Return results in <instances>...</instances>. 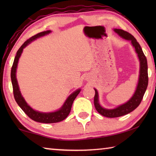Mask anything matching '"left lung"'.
<instances>
[{
	"label": "left lung",
	"mask_w": 156,
	"mask_h": 156,
	"mask_svg": "<svg viewBox=\"0 0 156 156\" xmlns=\"http://www.w3.org/2000/svg\"><path fill=\"white\" fill-rule=\"evenodd\" d=\"M114 31L123 38L131 41L132 44L135 47L136 51L138 54V56L139 58L140 62V70L138 84L135 94H133V96L128 102H126L125 104L118 107L115 109H107L100 106L98 102V94L97 90L95 89V96L94 100L95 108L100 114L107 118L120 117V116L128 114L130 112H133L134 109H136L140 104L143 98L148 86V82H149L147 58L142 51V49L138 42L127 31L120 30V29H115Z\"/></svg>",
	"instance_id": "1"
}]
</instances>
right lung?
Segmentation results:
<instances>
[{
	"label": "right lung",
	"instance_id": "1",
	"mask_svg": "<svg viewBox=\"0 0 156 156\" xmlns=\"http://www.w3.org/2000/svg\"><path fill=\"white\" fill-rule=\"evenodd\" d=\"M50 32H51V31L49 30L43 31V32L36 34L35 36L31 37L30 38H29L28 40L26 41L22 44V46L20 47L19 49L18 50L11 70V79L13 87V93H14V96L16 102H17V104L19 105V107L22 109L23 112L28 115V117H30L31 120L36 121V122L41 123H55L65 120L67 117L68 115L69 114L71 109H72L73 102L74 101L76 96H78L80 91V89H78L75 92H73L72 94H71L69 96L67 100L65 101V104L63 105V106L58 111L51 113H41L34 110L32 108H31L29 106L27 102H25V99L23 98L22 95H21L20 91L19 90V87H18V82L16 80V72L18 60H19L20 55L22 54L23 50L31 41L36 40V38H40L41 36L46 35V34H48Z\"/></svg>",
	"mask_w": 156,
	"mask_h": 156
}]
</instances>
